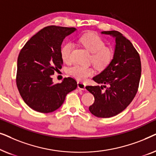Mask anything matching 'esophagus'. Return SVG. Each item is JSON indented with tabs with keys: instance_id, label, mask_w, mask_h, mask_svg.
Masks as SVG:
<instances>
[{
	"instance_id": "1",
	"label": "esophagus",
	"mask_w": 156,
	"mask_h": 156,
	"mask_svg": "<svg viewBox=\"0 0 156 156\" xmlns=\"http://www.w3.org/2000/svg\"><path fill=\"white\" fill-rule=\"evenodd\" d=\"M77 87L78 88L81 89V90H85V87H86V85H85L84 83L83 82H77Z\"/></svg>"
}]
</instances>
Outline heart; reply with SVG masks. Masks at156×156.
<instances>
[{
	"instance_id": "b5f03b06",
	"label": "heart",
	"mask_w": 156,
	"mask_h": 156,
	"mask_svg": "<svg viewBox=\"0 0 156 156\" xmlns=\"http://www.w3.org/2000/svg\"><path fill=\"white\" fill-rule=\"evenodd\" d=\"M80 41L85 48L92 53L91 60L97 69H104L110 65L114 57V52L111 48L106 47L104 40L97 34L87 33L80 38ZM74 45L72 42H66L60 49V55L66 63L72 61V55ZM70 75L76 80L84 81L93 75L94 69L91 67L75 65L67 70Z\"/></svg>"
}]
</instances>
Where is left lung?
I'll list each match as a JSON object with an SVG mask.
<instances>
[{"label":"left lung","mask_w":156,"mask_h":156,"mask_svg":"<svg viewBox=\"0 0 156 156\" xmlns=\"http://www.w3.org/2000/svg\"><path fill=\"white\" fill-rule=\"evenodd\" d=\"M101 33L115 37L114 57L108 67L93 78L103 86H87L86 89L94 97L89 112L99 118H110L123 112L135 97L139 86L141 62L137 50L122 34L115 30ZM103 86L107 87L104 93L102 91Z\"/></svg>","instance_id":"1"}]
</instances>
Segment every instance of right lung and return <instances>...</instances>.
<instances>
[{
	"instance_id": "obj_1",
	"label": "right lung",
	"mask_w": 156,
	"mask_h": 156,
	"mask_svg": "<svg viewBox=\"0 0 156 156\" xmlns=\"http://www.w3.org/2000/svg\"><path fill=\"white\" fill-rule=\"evenodd\" d=\"M74 27L50 25L33 35L21 49L18 57L16 84L29 107L50 113L62 105L68 93L77 87L72 77L53 84L51 75L62 68L61 44Z\"/></svg>"
}]
</instances>
